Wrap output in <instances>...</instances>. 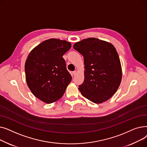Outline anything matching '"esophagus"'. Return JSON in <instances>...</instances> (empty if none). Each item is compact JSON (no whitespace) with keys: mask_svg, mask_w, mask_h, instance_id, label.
Masks as SVG:
<instances>
[{"mask_svg":"<svg viewBox=\"0 0 147 147\" xmlns=\"http://www.w3.org/2000/svg\"><path fill=\"white\" fill-rule=\"evenodd\" d=\"M76 73H77V71H74L72 72V74H73V76H75V75L76 74Z\"/></svg>","mask_w":147,"mask_h":147,"instance_id":"34e87169","label":"esophagus"}]
</instances>
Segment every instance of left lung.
I'll return each instance as SVG.
<instances>
[{
  "label": "left lung",
  "instance_id": "1",
  "mask_svg": "<svg viewBox=\"0 0 147 147\" xmlns=\"http://www.w3.org/2000/svg\"><path fill=\"white\" fill-rule=\"evenodd\" d=\"M73 48L83 56L84 79L79 86L82 95L96 104L110 99L119 88L122 76L117 52L110 43L91 37Z\"/></svg>",
  "mask_w": 147,
  "mask_h": 147
}]
</instances>
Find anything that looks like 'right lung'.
<instances>
[{
	"label": "right lung",
	"instance_id": "right-lung-1",
	"mask_svg": "<svg viewBox=\"0 0 147 147\" xmlns=\"http://www.w3.org/2000/svg\"><path fill=\"white\" fill-rule=\"evenodd\" d=\"M71 46L65 40L51 38L29 53L25 64L26 82L33 94L44 102L59 99L71 81L63 57Z\"/></svg>",
	"mask_w": 147,
	"mask_h": 147
}]
</instances>
